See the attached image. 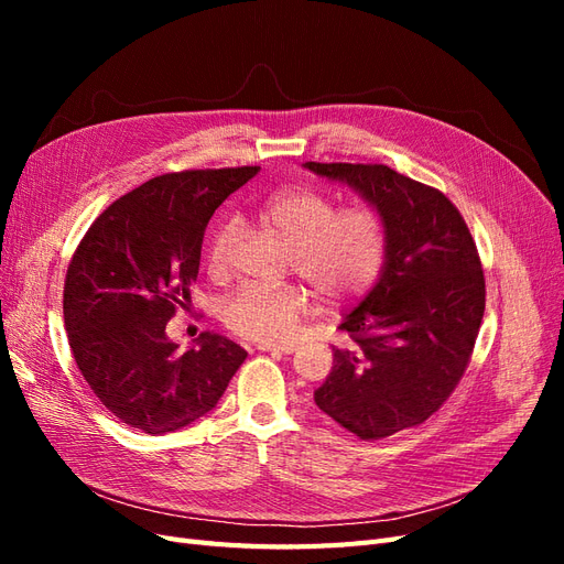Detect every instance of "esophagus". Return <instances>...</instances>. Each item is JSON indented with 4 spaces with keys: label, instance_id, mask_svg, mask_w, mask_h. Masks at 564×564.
I'll return each instance as SVG.
<instances>
[{
    "label": "esophagus",
    "instance_id": "obj_1",
    "mask_svg": "<svg viewBox=\"0 0 564 564\" xmlns=\"http://www.w3.org/2000/svg\"><path fill=\"white\" fill-rule=\"evenodd\" d=\"M259 350H268V352H294L296 346L294 344H259Z\"/></svg>",
    "mask_w": 564,
    "mask_h": 564
}]
</instances>
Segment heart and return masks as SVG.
Segmentation results:
<instances>
[{"mask_svg": "<svg viewBox=\"0 0 564 564\" xmlns=\"http://www.w3.org/2000/svg\"><path fill=\"white\" fill-rule=\"evenodd\" d=\"M263 226L292 249L294 268L332 305L365 296L377 284L388 259L386 218L371 207L338 212L324 193L284 191L272 195L261 209ZM237 237L232 218L224 220L207 249L212 275H224ZM311 311L308 292L301 286L245 284L224 305L226 327L249 340H286Z\"/></svg>", "mask_w": 564, "mask_h": 564, "instance_id": "b5f03b06", "label": "heart"}]
</instances>
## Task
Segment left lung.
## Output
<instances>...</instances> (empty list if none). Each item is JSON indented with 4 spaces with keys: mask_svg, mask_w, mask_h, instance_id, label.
I'll return each mask as SVG.
<instances>
[{
    "mask_svg": "<svg viewBox=\"0 0 564 564\" xmlns=\"http://www.w3.org/2000/svg\"><path fill=\"white\" fill-rule=\"evenodd\" d=\"M377 209L388 259L340 322L355 348H334L315 404L362 440L423 423L464 377L485 315V275L466 220L435 187L386 164L305 162Z\"/></svg>",
    "mask_w": 564,
    "mask_h": 564,
    "instance_id": "left-lung-1",
    "label": "left lung"
}]
</instances>
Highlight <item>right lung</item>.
I'll use <instances>...</instances> for the list:
<instances>
[{
  "label": "right lung",
  "mask_w": 564,
  "mask_h": 564,
  "mask_svg": "<svg viewBox=\"0 0 564 564\" xmlns=\"http://www.w3.org/2000/svg\"><path fill=\"white\" fill-rule=\"evenodd\" d=\"M261 166L150 178L112 202L67 268L63 315L84 381L131 429L164 435L207 416L247 352L202 332L181 350L166 322L191 299L204 230Z\"/></svg>",
  "instance_id": "right-lung-1"
}]
</instances>
